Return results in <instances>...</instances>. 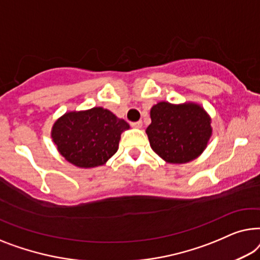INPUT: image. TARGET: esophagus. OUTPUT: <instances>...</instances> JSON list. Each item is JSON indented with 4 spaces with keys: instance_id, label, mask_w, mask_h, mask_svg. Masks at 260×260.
Returning a JSON list of instances; mask_svg holds the SVG:
<instances>
[{
    "instance_id": "obj_1",
    "label": "esophagus",
    "mask_w": 260,
    "mask_h": 260,
    "mask_svg": "<svg viewBox=\"0 0 260 260\" xmlns=\"http://www.w3.org/2000/svg\"><path fill=\"white\" fill-rule=\"evenodd\" d=\"M132 127H133V128H138V129H140V128H142V122H141V121L133 122V123H132Z\"/></svg>"
}]
</instances>
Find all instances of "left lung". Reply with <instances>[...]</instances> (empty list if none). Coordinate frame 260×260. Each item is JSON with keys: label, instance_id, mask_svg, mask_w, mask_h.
Returning a JSON list of instances; mask_svg holds the SVG:
<instances>
[{"label": "left lung", "instance_id": "8db88e82", "mask_svg": "<svg viewBox=\"0 0 260 260\" xmlns=\"http://www.w3.org/2000/svg\"><path fill=\"white\" fill-rule=\"evenodd\" d=\"M146 128L151 148L167 164H186L198 158L212 137V119L202 105L193 101H160L151 108Z\"/></svg>", "mask_w": 260, "mask_h": 260}]
</instances>
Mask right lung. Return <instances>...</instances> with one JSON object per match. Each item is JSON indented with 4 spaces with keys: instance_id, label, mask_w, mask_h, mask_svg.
Returning a JSON list of instances; mask_svg holds the SVG:
<instances>
[{
    "instance_id": "add662e5",
    "label": "right lung",
    "mask_w": 260,
    "mask_h": 260,
    "mask_svg": "<svg viewBox=\"0 0 260 260\" xmlns=\"http://www.w3.org/2000/svg\"><path fill=\"white\" fill-rule=\"evenodd\" d=\"M129 129L125 120L104 107L69 111L53 123L50 137L57 152L80 168L105 165L119 148L122 132Z\"/></svg>"
}]
</instances>
